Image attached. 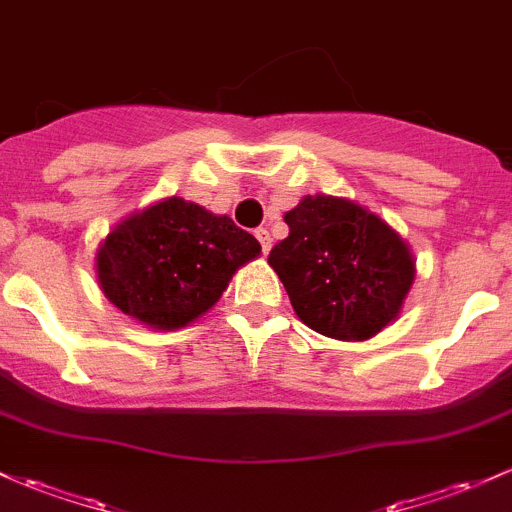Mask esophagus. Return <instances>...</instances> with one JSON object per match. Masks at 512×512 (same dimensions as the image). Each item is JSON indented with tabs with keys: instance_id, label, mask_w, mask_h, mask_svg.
Returning a JSON list of instances; mask_svg holds the SVG:
<instances>
[{
	"instance_id": "34e87169",
	"label": "esophagus",
	"mask_w": 512,
	"mask_h": 512,
	"mask_svg": "<svg viewBox=\"0 0 512 512\" xmlns=\"http://www.w3.org/2000/svg\"><path fill=\"white\" fill-rule=\"evenodd\" d=\"M256 239H258V244H261L263 254H268V251H271V234H268V229L258 227L256 229Z\"/></svg>"
}]
</instances>
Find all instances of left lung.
I'll use <instances>...</instances> for the list:
<instances>
[{
  "instance_id": "8db88e82",
  "label": "left lung",
  "mask_w": 512,
  "mask_h": 512,
  "mask_svg": "<svg viewBox=\"0 0 512 512\" xmlns=\"http://www.w3.org/2000/svg\"><path fill=\"white\" fill-rule=\"evenodd\" d=\"M268 254L295 315L334 339H368L398 317L415 263L386 222L349 200L305 197Z\"/></svg>"
}]
</instances>
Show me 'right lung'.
<instances>
[{
    "instance_id": "obj_1",
    "label": "right lung",
    "mask_w": 512,
    "mask_h": 512,
    "mask_svg": "<svg viewBox=\"0 0 512 512\" xmlns=\"http://www.w3.org/2000/svg\"><path fill=\"white\" fill-rule=\"evenodd\" d=\"M258 254L261 244L229 217L170 197L104 239L97 278L124 315L175 329L210 310L236 268Z\"/></svg>"
}]
</instances>
